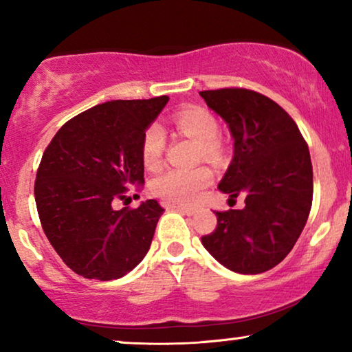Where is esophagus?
Segmentation results:
<instances>
[{"instance_id":"esophagus-1","label":"esophagus","mask_w":352,"mask_h":352,"mask_svg":"<svg viewBox=\"0 0 352 352\" xmlns=\"http://www.w3.org/2000/svg\"><path fill=\"white\" fill-rule=\"evenodd\" d=\"M169 207H170V209H175L178 212H182L183 215H188V217H191V215L196 214V210L191 209V207H185V206H169Z\"/></svg>"}]
</instances>
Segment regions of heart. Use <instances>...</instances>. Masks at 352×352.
Here are the masks:
<instances>
[{
  "instance_id": "obj_1",
  "label": "heart",
  "mask_w": 352,
  "mask_h": 352,
  "mask_svg": "<svg viewBox=\"0 0 352 352\" xmlns=\"http://www.w3.org/2000/svg\"><path fill=\"white\" fill-rule=\"evenodd\" d=\"M174 122L183 135L199 143L201 156L207 161H219L223 145L219 140V121L209 110L191 107L178 111ZM166 150V132L160 124L146 127L142 137V161L146 169H156L162 162ZM212 172L207 167L195 169H166L151 180V192L170 204H195L202 191L212 183Z\"/></svg>"
}]
</instances>
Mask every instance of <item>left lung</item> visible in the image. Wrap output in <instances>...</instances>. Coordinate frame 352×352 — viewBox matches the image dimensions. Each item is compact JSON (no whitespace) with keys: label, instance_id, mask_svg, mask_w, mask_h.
Segmentation results:
<instances>
[{"label":"left lung","instance_id":"1","mask_svg":"<svg viewBox=\"0 0 352 352\" xmlns=\"http://www.w3.org/2000/svg\"><path fill=\"white\" fill-rule=\"evenodd\" d=\"M223 118L234 156L219 190L245 207L217 212V228L202 236L214 258L239 274L265 273L289 255L313 204V166L298 126L284 108L249 89L199 92Z\"/></svg>","mask_w":352,"mask_h":352}]
</instances>
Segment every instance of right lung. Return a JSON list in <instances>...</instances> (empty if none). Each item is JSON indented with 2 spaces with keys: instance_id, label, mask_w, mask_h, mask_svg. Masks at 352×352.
I'll list each match as a JSON object with an SVG mask.
<instances>
[{
  "instance_id": "obj_1",
  "label": "right lung",
  "mask_w": 352,
  "mask_h": 352,
  "mask_svg": "<svg viewBox=\"0 0 352 352\" xmlns=\"http://www.w3.org/2000/svg\"><path fill=\"white\" fill-rule=\"evenodd\" d=\"M169 102L111 100L79 113L49 143L34 182L44 234L68 268L86 279L113 280L150 250L164 209L148 199L113 209L143 180L142 137Z\"/></svg>"
}]
</instances>
